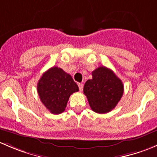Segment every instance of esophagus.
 Listing matches in <instances>:
<instances>
[{
  "mask_svg": "<svg viewBox=\"0 0 157 157\" xmlns=\"http://www.w3.org/2000/svg\"><path fill=\"white\" fill-rule=\"evenodd\" d=\"M78 88H79V90H80V91H82V90H83V87H84L83 84L78 83Z\"/></svg>",
  "mask_w": 157,
  "mask_h": 157,
  "instance_id": "esophagus-1",
  "label": "esophagus"
}]
</instances>
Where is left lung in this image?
<instances>
[{"label":"left lung","mask_w":157,"mask_h":157,"mask_svg":"<svg viewBox=\"0 0 157 157\" xmlns=\"http://www.w3.org/2000/svg\"><path fill=\"white\" fill-rule=\"evenodd\" d=\"M124 86L122 81L111 69L105 67L97 68L92 72V78L84 86L92 110L98 113H106L116 107L122 98Z\"/></svg>","instance_id":"8db88e82"}]
</instances>
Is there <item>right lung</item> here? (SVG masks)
<instances>
[{
  "instance_id": "obj_1",
  "label": "right lung",
  "mask_w": 157,
  "mask_h": 157,
  "mask_svg": "<svg viewBox=\"0 0 157 157\" xmlns=\"http://www.w3.org/2000/svg\"><path fill=\"white\" fill-rule=\"evenodd\" d=\"M37 90L45 107L51 113L59 114L65 110L69 97L78 91V87L70 75L54 67L43 73Z\"/></svg>"
}]
</instances>
